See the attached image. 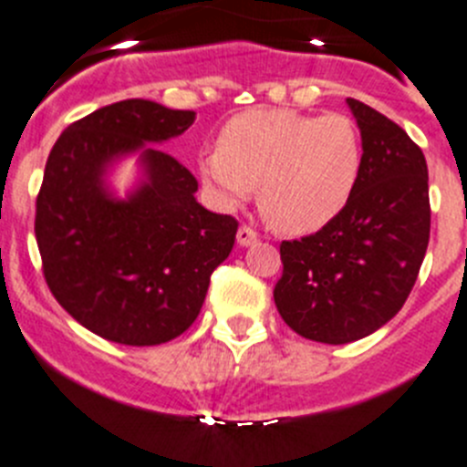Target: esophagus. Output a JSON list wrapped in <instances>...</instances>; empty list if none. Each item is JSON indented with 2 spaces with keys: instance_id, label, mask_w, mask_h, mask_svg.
I'll return each mask as SVG.
<instances>
[{
  "instance_id": "1",
  "label": "esophagus",
  "mask_w": 467,
  "mask_h": 467,
  "mask_svg": "<svg viewBox=\"0 0 467 467\" xmlns=\"http://www.w3.org/2000/svg\"><path fill=\"white\" fill-rule=\"evenodd\" d=\"M255 242H258V234H255L251 228H246V225H242V228L237 230V244H239V246H242V248L254 246Z\"/></svg>"
}]
</instances>
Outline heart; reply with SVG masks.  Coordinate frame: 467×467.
Instances as JSON below:
<instances>
[{
    "label": "heart",
    "mask_w": 467,
    "mask_h": 467,
    "mask_svg": "<svg viewBox=\"0 0 467 467\" xmlns=\"http://www.w3.org/2000/svg\"><path fill=\"white\" fill-rule=\"evenodd\" d=\"M364 163L361 135L341 112L322 117L255 108L221 129L198 163L212 202L233 212L258 186L263 213L287 234H311L350 202Z\"/></svg>",
    "instance_id": "obj_1"
}]
</instances>
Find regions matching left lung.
<instances>
[{"label":"left lung","instance_id":"1","mask_svg":"<svg viewBox=\"0 0 467 467\" xmlns=\"http://www.w3.org/2000/svg\"><path fill=\"white\" fill-rule=\"evenodd\" d=\"M359 126V182L316 234L281 244L274 302L290 329L329 346L359 341L391 320L417 281L431 233L429 168L400 126L348 99Z\"/></svg>","mask_w":467,"mask_h":467}]
</instances>
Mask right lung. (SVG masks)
Instances as JSON below:
<instances>
[{
	"mask_svg": "<svg viewBox=\"0 0 467 467\" xmlns=\"http://www.w3.org/2000/svg\"><path fill=\"white\" fill-rule=\"evenodd\" d=\"M195 121L145 99L99 108L52 147L36 200V244L55 299L89 332L121 346H161L202 308L237 221L195 200L198 182L163 147ZM139 174L111 186L121 160Z\"/></svg>",
	"mask_w": 467,
	"mask_h": 467,
	"instance_id": "right-lung-1",
	"label": "right lung"
}]
</instances>
